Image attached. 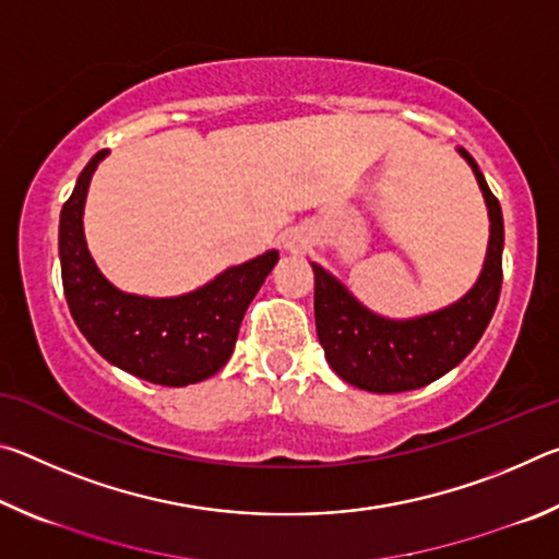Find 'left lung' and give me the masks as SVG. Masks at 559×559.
<instances>
[{
  "instance_id": "left-lung-1",
  "label": "left lung",
  "mask_w": 559,
  "mask_h": 559,
  "mask_svg": "<svg viewBox=\"0 0 559 559\" xmlns=\"http://www.w3.org/2000/svg\"><path fill=\"white\" fill-rule=\"evenodd\" d=\"M476 173L490 216V241L480 278L466 296L439 313L386 320L367 310L325 269L316 273V330L325 359L359 390L392 394L427 386L466 357L496 313L503 286V214L476 159L459 150Z\"/></svg>"
}]
</instances>
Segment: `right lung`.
Here are the masks:
<instances>
[{
    "label": "right lung",
    "instance_id": "add662e5",
    "mask_svg": "<svg viewBox=\"0 0 559 559\" xmlns=\"http://www.w3.org/2000/svg\"><path fill=\"white\" fill-rule=\"evenodd\" d=\"M106 150L83 167L59 224L63 296L75 325L120 370L163 386H187L222 370L239 337L246 308L276 266L278 251L246 261L179 298H143L103 278L86 249L83 204Z\"/></svg>",
    "mask_w": 559,
    "mask_h": 559
}]
</instances>
